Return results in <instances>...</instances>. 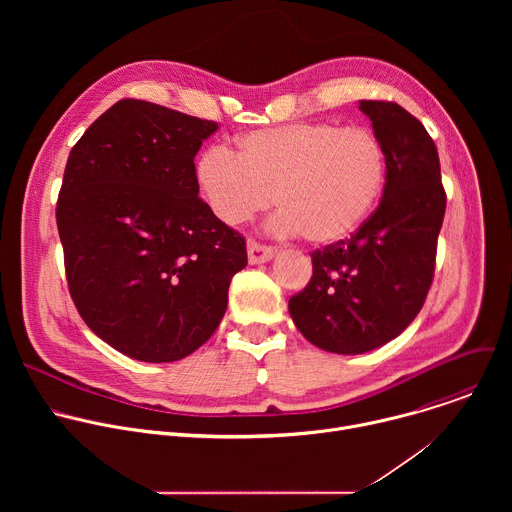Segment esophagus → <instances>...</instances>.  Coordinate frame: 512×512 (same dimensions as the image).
<instances>
[{
	"label": "esophagus",
	"mask_w": 512,
	"mask_h": 512,
	"mask_svg": "<svg viewBox=\"0 0 512 512\" xmlns=\"http://www.w3.org/2000/svg\"><path fill=\"white\" fill-rule=\"evenodd\" d=\"M247 255H249V263L251 265H259V263H267L273 259L275 251L271 247H265L257 241H249L247 243Z\"/></svg>",
	"instance_id": "esophagus-1"
}]
</instances>
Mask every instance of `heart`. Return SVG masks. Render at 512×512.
Here are the masks:
<instances>
[{
  "mask_svg": "<svg viewBox=\"0 0 512 512\" xmlns=\"http://www.w3.org/2000/svg\"><path fill=\"white\" fill-rule=\"evenodd\" d=\"M387 158L364 127L289 123L245 133L237 156L208 148L196 182L218 221L241 225L277 202L273 229L316 245L352 235L381 198Z\"/></svg>",
  "mask_w": 512,
  "mask_h": 512,
  "instance_id": "1",
  "label": "heart"
}]
</instances>
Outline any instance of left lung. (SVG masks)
Returning <instances> with one entry per match:
<instances>
[{
  "label": "left lung",
  "instance_id": "left-lung-1",
  "mask_svg": "<svg viewBox=\"0 0 512 512\" xmlns=\"http://www.w3.org/2000/svg\"><path fill=\"white\" fill-rule=\"evenodd\" d=\"M387 158L379 208L348 239L312 253L314 275L289 316L314 346L362 354L397 338L419 314L446 214L437 148L397 103L360 101Z\"/></svg>",
  "mask_w": 512,
  "mask_h": 512
}]
</instances>
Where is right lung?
Returning a JSON list of instances; mask_svg holds the SVG:
<instances>
[{"mask_svg":"<svg viewBox=\"0 0 512 512\" xmlns=\"http://www.w3.org/2000/svg\"><path fill=\"white\" fill-rule=\"evenodd\" d=\"M218 123L137 99L72 148L56 204L70 298L121 354L174 362L221 324L245 239L198 198L194 156Z\"/></svg>","mask_w":512,"mask_h":512,"instance_id":"add662e5","label":"right lung"}]
</instances>
